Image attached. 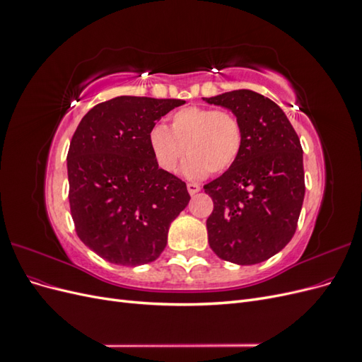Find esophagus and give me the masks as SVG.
<instances>
[{"instance_id":"obj_1","label":"esophagus","mask_w":362,"mask_h":362,"mask_svg":"<svg viewBox=\"0 0 362 362\" xmlns=\"http://www.w3.org/2000/svg\"><path fill=\"white\" fill-rule=\"evenodd\" d=\"M187 190L193 196V194H196L198 192H201V185L199 184H194V182H189L187 184Z\"/></svg>"}]
</instances>
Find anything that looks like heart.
<instances>
[{"instance_id":"1","label":"heart","mask_w":362,"mask_h":362,"mask_svg":"<svg viewBox=\"0 0 362 362\" xmlns=\"http://www.w3.org/2000/svg\"><path fill=\"white\" fill-rule=\"evenodd\" d=\"M148 144L158 166L173 172L187 152L182 173L201 180L208 172L228 170L242 154L243 127L235 115L216 108L190 105L170 116L166 128L157 124L149 129Z\"/></svg>"}]
</instances>
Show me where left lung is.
Returning <instances> with one entry per match:
<instances>
[{
	"label": "left lung",
	"mask_w": 362,
	"mask_h": 362,
	"mask_svg": "<svg viewBox=\"0 0 362 362\" xmlns=\"http://www.w3.org/2000/svg\"><path fill=\"white\" fill-rule=\"evenodd\" d=\"M202 100L231 110L243 127L234 166L204 185L214 202L208 243L225 261L258 264L286 247L298 228L305 196L300 140L281 107L257 92Z\"/></svg>",
	"instance_id": "1"
}]
</instances>
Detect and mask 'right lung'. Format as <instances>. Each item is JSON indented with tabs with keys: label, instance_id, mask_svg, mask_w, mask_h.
Masks as SVG:
<instances>
[{
	"label": "right lung",
	"instance_id": "obj_1",
	"mask_svg": "<svg viewBox=\"0 0 362 362\" xmlns=\"http://www.w3.org/2000/svg\"><path fill=\"white\" fill-rule=\"evenodd\" d=\"M182 100L117 96L81 119L68 152L69 205L76 234L119 266L160 257L170 223L187 206V185L163 170L148 134Z\"/></svg>",
	"mask_w": 362,
	"mask_h": 362
}]
</instances>
